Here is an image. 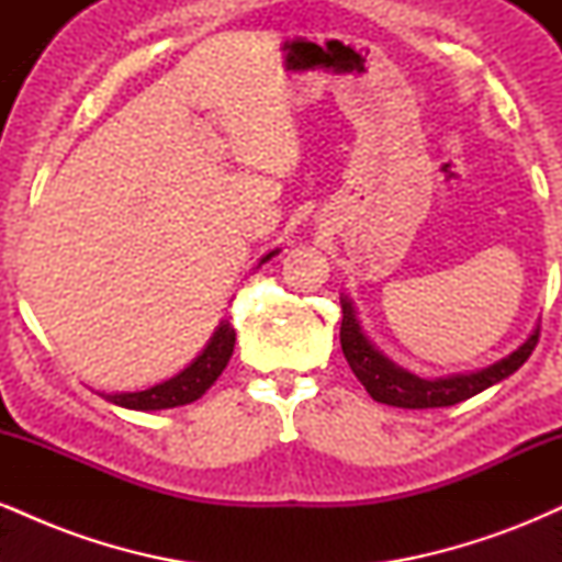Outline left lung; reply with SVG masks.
Instances as JSON below:
<instances>
[{"label":"left lung","instance_id":"obj_1","mask_svg":"<svg viewBox=\"0 0 562 562\" xmlns=\"http://www.w3.org/2000/svg\"><path fill=\"white\" fill-rule=\"evenodd\" d=\"M340 306H344V322H340V346L344 357L359 383L367 393L380 404L402 406V409H434V406L460 404L475 393L492 389L502 380L513 375L518 367L531 357L533 346L539 340V325L528 338L515 348L513 353L502 357L499 362L481 367L475 372H454L443 378H420L415 372L404 370L396 362H391L380 348L367 338L362 322H359L357 306L348 295L340 293Z\"/></svg>","mask_w":562,"mask_h":562}]
</instances>
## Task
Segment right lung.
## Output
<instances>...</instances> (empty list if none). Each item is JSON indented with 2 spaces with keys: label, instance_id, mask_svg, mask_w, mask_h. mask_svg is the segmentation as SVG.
<instances>
[{
  "label": "right lung",
  "instance_id": "right-lung-1",
  "mask_svg": "<svg viewBox=\"0 0 562 562\" xmlns=\"http://www.w3.org/2000/svg\"><path fill=\"white\" fill-rule=\"evenodd\" d=\"M277 254H280V248L269 250V254L259 261V267ZM232 351H235V327L229 325V319H222L203 351H200L182 372H177L173 378L164 380V383L153 385V389L132 391V393H100V396L115 406H124V409H137V412L173 409V406L192 404L216 383V378L222 375L224 367L229 362Z\"/></svg>",
  "mask_w": 562,
  "mask_h": 562
}]
</instances>
